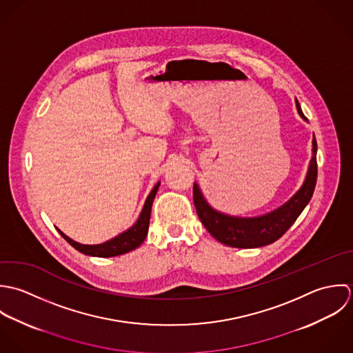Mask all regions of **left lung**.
I'll return each mask as SVG.
<instances>
[{
  "label": "left lung",
  "instance_id": "1",
  "mask_svg": "<svg viewBox=\"0 0 353 353\" xmlns=\"http://www.w3.org/2000/svg\"><path fill=\"white\" fill-rule=\"evenodd\" d=\"M299 114H303L296 99ZM318 177L316 165V139L312 141V158L305 181L300 191L276 212L258 218H239L215 212L205 201L198 184H194V205L199 219L219 243L234 248H256L274 243L294 223L312 198Z\"/></svg>",
  "mask_w": 353,
  "mask_h": 353
}]
</instances>
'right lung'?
Masks as SVG:
<instances>
[{
  "instance_id": "add662e5",
  "label": "right lung",
  "mask_w": 353,
  "mask_h": 353,
  "mask_svg": "<svg viewBox=\"0 0 353 353\" xmlns=\"http://www.w3.org/2000/svg\"><path fill=\"white\" fill-rule=\"evenodd\" d=\"M158 187H159V183L152 188V191L147 196L145 203H144L143 210L141 212V216L137 221V223L132 228H130L128 230H125L124 233L119 234L117 237H114V239H112V240H109V241H106L103 244H97V245L80 244V243L73 241L68 236H65L61 230H59V232L71 244L73 248H76L81 254L90 255V256L110 258V256H117V255L127 254V252L138 248L141 243L144 241L145 236H147L150 214H151V206H152V201L155 198V194L158 191Z\"/></svg>"
}]
</instances>
